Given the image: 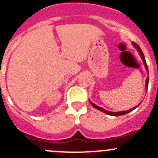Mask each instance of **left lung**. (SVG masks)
Segmentation results:
<instances>
[{"label":"left lung","mask_w":158,"mask_h":158,"mask_svg":"<svg viewBox=\"0 0 158 158\" xmlns=\"http://www.w3.org/2000/svg\"><path fill=\"white\" fill-rule=\"evenodd\" d=\"M132 44H133V45H134V48H137V51H138L139 54H140V57H141L142 60H143V64H144L145 68H146L147 71H148V65H147L146 60H145V57H144V55H143V52H142L141 49H140V47H139L138 45H137V44H136V43H134V42H133ZM148 81H149V77H147V79H146V87H147V88H148ZM90 104H91V105L93 106L94 107H95V108H96V109H98V110H101V111L104 112V113L107 114H108V115H111V116H121V115H124V114H126L129 113V112L132 111L133 110H134V109H135V108H137V107H138V106L140 105V104H139L138 105H137V106H136V107H133V108L130 109V110H125V111L111 112V111H108V110H105V109L102 108V107H98V106H97L96 104H94V103H92L91 101H90Z\"/></svg>","instance_id":"8db88e82"}]
</instances>
